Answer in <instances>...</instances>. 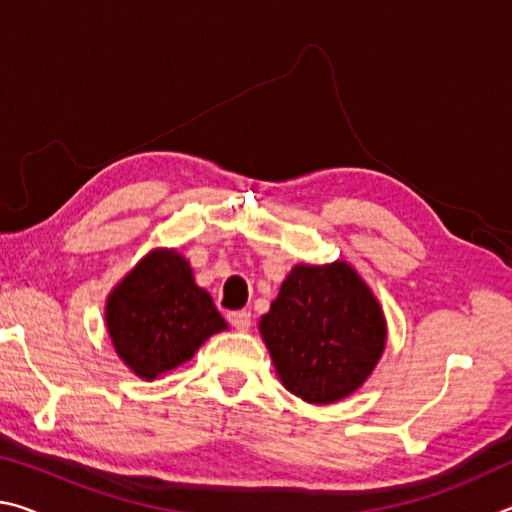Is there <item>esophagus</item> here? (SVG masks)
<instances>
[{"label": "esophagus", "instance_id": "34e87169", "mask_svg": "<svg viewBox=\"0 0 512 512\" xmlns=\"http://www.w3.org/2000/svg\"><path fill=\"white\" fill-rule=\"evenodd\" d=\"M228 320L239 332H248L250 329V311H232V314H228Z\"/></svg>", "mask_w": 512, "mask_h": 512}]
</instances>
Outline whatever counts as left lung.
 Here are the masks:
<instances>
[{"mask_svg": "<svg viewBox=\"0 0 512 512\" xmlns=\"http://www.w3.org/2000/svg\"><path fill=\"white\" fill-rule=\"evenodd\" d=\"M259 334L275 375L300 400L334 404L366 384L386 350L384 309L352 264H296Z\"/></svg>", "mask_w": 512, "mask_h": 512, "instance_id": "1", "label": "left lung"}]
</instances>
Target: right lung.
I'll return each mask as SVG.
<instances>
[{"mask_svg": "<svg viewBox=\"0 0 512 512\" xmlns=\"http://www.w3.org/2000/svg\"><path fill=\"white\" fill-rule=\"evenodd\" d=\"M103 316L117 357L144 381L167 375L228 329L176 248L146 253L108 293Z\"/></svg>", "mask_w": 512, "mask_h": 512, "instance_id": "obj_1", "label": "right lung"}]
</instances>
